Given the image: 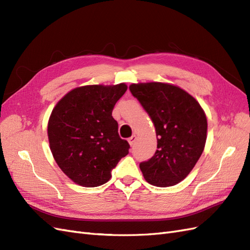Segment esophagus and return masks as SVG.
<instances>
[{"label": "esophagus", "instance_id": "obj_1", "mask_svg": "<svg viewBox=\"0 0 250 250\" xmlns=\"http://www.w3.org/2000/svg\"><path fill=\"white\" fill-rule=\"evenodd\" d=\"M135 140H136V135H133L132 137H130L129 139H127V141H129L130 146H133L135 144Z\"/></svg>", "mask_w": 250, "mask_h": 250}]
</instances>
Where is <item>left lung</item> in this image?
Wrapping results in <instances>:
<instances>
[{"label": "left lung", "instance_id": "8db88e82", "mask_svg": "<svg viewBox=\"0 0 250 250\" xmlns=\"http://www.w3.org/2000/svg\"><path fill=\"white\" fill-rule=\"evenodd\" d=\"M130 91L151 117L158 137L155 155L139 165L142 175L155 187H173L188 177L203 152L205 113L194 97L172 83H132Z\"/></svg>", "mask_w": 250, "mask_h": 250}]
</instances>
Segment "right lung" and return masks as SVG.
<instances>
[{"label":"right lung","mask_w":250,"mask_h":250,"mask_svg":"<svg viewBox=\"0 0 250 250\" xmlns=\"http://www.w3.org/2000/svg\"><path fill=\"white\" fill-rule=\"evenodd\" d=\"M127 89L118 84H89L69 91L48 121L49 146L55 162L71 180L95 188L111 179V170L129 154L112 111Z\"/></svg>","instance_id":"1"}]
</instances>
